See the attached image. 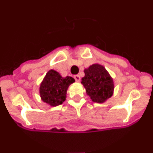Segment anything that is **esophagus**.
I'll list each match as a JSON object with an SVG mask.
<instances>
[{
    "label": "esophagus",
    "mask_w": 153,
    "mask_h": 153,
    "mask_svg": "<svg viewBox=\"0 0 153 153\" xmlns=\"http://www.w3.org/2000/svg\"><path fill=\"white\" fill-rule=\"evenodd\" d=\"M74 79H75V80L76 81V82H79V81H80V77H79V75L74 76Z\"/></svg>",
    "instance_id": "esophagus-1"
}]
</instances>
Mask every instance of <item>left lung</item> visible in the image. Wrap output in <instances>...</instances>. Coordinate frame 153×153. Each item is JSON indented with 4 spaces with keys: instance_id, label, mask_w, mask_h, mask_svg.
<instances>
[{
    "instance_id": "left-lung-1",
    "label": "left lung",
    "mask_w": 153,
    "mask_h": 153,
    "mask_svg": "<svg viewBox=\"0 0 153 153\" xmlns=\"http://www.w3.org/2000/svg\"><path fill=\"white\" fill-rule=\"evenodd\" d=\"M84 74L81 83L93 102L103 103L113 95V79L102 65L93 63L84 69Z\"/></svg>"
}]
</instances>
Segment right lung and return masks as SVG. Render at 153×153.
Segmentation results:
<instances>
[{
    "instance_id": "1",
    "label": "right lung",
    "mask_w": 153,
    "mask_h": 153,
    "mask_svg": "<svg viewBox=\"0 0 153 153\" xmlns=\"http://www.w3.org/2000/svg\"><path fill=\"white\" fill-rule=\"evenodd\" d=\"M74 82L71 76L63 77L56 70H50L40 84L41 100L50 106H59L66 100L68 87Z\"/></svg>"
}]
</instances>
